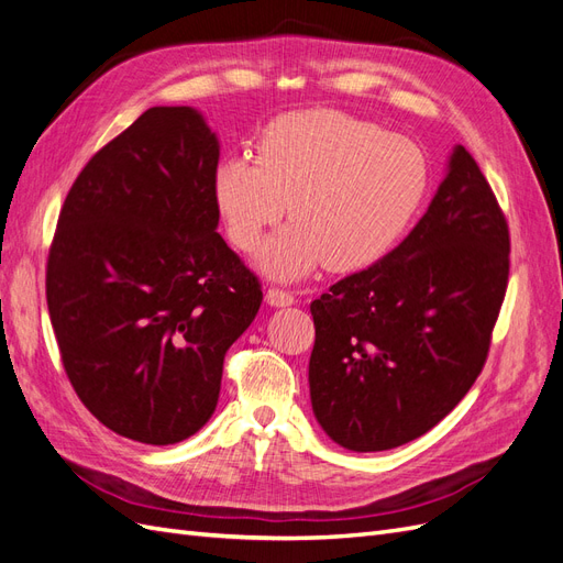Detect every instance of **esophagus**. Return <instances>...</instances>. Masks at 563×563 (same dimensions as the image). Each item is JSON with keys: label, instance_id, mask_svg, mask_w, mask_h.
I'll use <instances>...</instances> for the list:
<instances>
[{"label": "esophagus", "instance_id": "esophagus-1", "mask_svg": "<svg viewBox=\"0 0 563 563\" xmlns=\"http://www.w3.org/2000/svg\"><path fill=\"white\" fill-rule=\"evenodd\" d=\"M265 300L269 305H275V308H288V305H294L296 298L291 291H284V288L279 286H269L267 294H265Z\"/></svg>", "mask_w": 563, "mask_h": 563}]
</instances>
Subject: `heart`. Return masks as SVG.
<instances>
[{"label":"heart","instance_id":"obj_1","mask_svg":"<svg viewBox=\"0 0 563 563\" xmlns=\"http://www.w3.org/2000/svg\"><path fill=\"white\" fill-rule=\"evenodd\" d=\"M428 166L420 147L340 110L288 112L263 129L255 159L218 166L216 203L230 242L255 251L286 213L296 223L261 253L272 277L327 263L360 269L391 249L418 211Z\"/></svg>","mask_w":563,"mask_h":563}]
</instances>
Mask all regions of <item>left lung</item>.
<instances>
[{"mask_svg": "<svg viewBox=\"0 0 563 563\" xmlns=\"http://www.w3.org/2000/svg\"><path fill=\"white\" fill-rule=\"evenodd\" d=\"M509 277V228L457 145L418 225L312 300V411L335 444L387 451L446 418L486 364Z\"/></svg>", "mask_w": 563, "mask_h": 563, "instance_id": "obj_1", "label": "left lung"}]
</instances>
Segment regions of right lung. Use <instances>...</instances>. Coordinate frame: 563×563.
Returning <instances> with one entry per match:
<instances>
[{
	"label": "right lung",
	"mask_w": 563,
	"mask_h": 563,
	"mask_svg": "<svg viewBox=\"0 0 563 563\" xmlns=\"http://www.w3.org/2000/svg\"><path fill=\"white\" fill-rule=\"evenodd\" d=\"M218 141L192 108H150L67 192L46 305L67 380L112 432L166 446L216 411L261 279L218 228Z\"/></svg>",
	"instance_id": "obj_1"
}]
</instances>
